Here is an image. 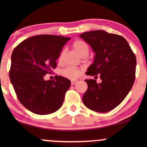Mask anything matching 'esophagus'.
<instances>
[{
    "label": "esophagus",
    "mask_w": 147,
    "mask_h": 147,
    "mask_svg": "<svg viewBox=\"0 0 147 147\" xmlns=\"http://www.w3.org/2000/svg\"><path fill=\"white\" fill-rule=\"evenodd\" d=\"M77 82H78V80H71V84H72V85L75 84L77 83Z\"/></svg>",
    "instance_id": "obj_1"
}]
</instances>
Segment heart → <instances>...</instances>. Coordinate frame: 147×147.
<instances>
[{"instance_id":"b5f03b06","label":"heart","mask_w":147,"mask_h":147,"mask_svg":"<svg viewBox=\"0 0 147 147\" xmlns=\"http://www.w3.org/2000/svg\"><path fill=\"white\" fill-rule=\"evenodd\" d=\"M72 47H73L75 51L78 53L79 55L81 57L84 55H87L89 53V47L87 44L84 41L80 40H75L72 44ZM62 55L59 57V61L61 60ZM82 73L81 69H78V68L75 67H68L64 68L60 71V75L63 76V78H67V79H76L78 78L80 75Z\"/></svg>"}]
</instances>
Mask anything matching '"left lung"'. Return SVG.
Listing matches in <instances>:
<instances>
[{
	"instance_id": "1",
	"label": "left lung",
	"mask_w": 147,
	"mask_h": 147,
	"mask_svg": "<svg viewBox=\"0 0 147 147\" xmlns=\"http://www.w3.org/2000/svg\"><path fill=\"white\" fill-rule=\"evenodd\" d=\"M80 37L95 53L94 63L86 75L102 80L99 84L95 80H85L88 87L82 97L83 103L94 112H109L124 100L134 84L136 56L127 41L117 34L93 30Z\"/></svg>"
}]
</instances>
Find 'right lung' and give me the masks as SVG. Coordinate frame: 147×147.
<instances>
[{"instance_id":"obj_1","label":"right lung","mask_w":147,"mask_h":147,"mask_svg":"<svg viewBox=\"0 0 147 147\" xmlns=\"http://www.w3.org/2000/svg\"><path fill=\"white\" fill-rule=\"evenodd\" d=\"M69 40L60 35H35L23 40L13 50L10 82L19 101L30 112L49 115L63 105L70 80L57 75L53 80L45 81L43 78L57 67L56 60Z\"/></svg>"}]
</instances>
